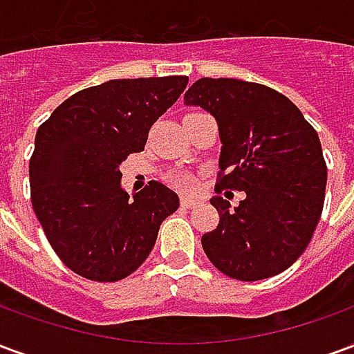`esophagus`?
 Masks as SVG:
<instances>
[{
  "label": "esophagus",
  "instance_id": "obj_1",
  "mask_svg": "<svg viewBox=\"0 0 354 354\" xmlns=\"http://www.w3.org/2000/svg\"><path fill=\"white\" fill-rule=\"evenodd\" d=\"M197 203H199V199H195L192 195H182V207L184 208H192L193 205H197Z\"/></svg>",
  "mask_w": 354,
  "mask_h": 354
}]
</instances>
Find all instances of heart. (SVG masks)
<instances>
[{"instance_id":"b5f03b06","label":"heart","mask_w":354,"mask_h":354,"mask_svg":"<svg viewBox=\"0 0 354 354\" xmlns=\"http://www.w3.org/2000/svg\"><path fill=\"white\" fill-rule=\"evenodd\" d=\"M170 182H172V185L180 187V189H193V187H195V178H193L192 174H185V172L172 174V176H170Z\"/></svg>"}]
</instances>
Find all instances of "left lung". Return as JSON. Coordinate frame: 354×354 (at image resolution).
Instances as JSON below:
<instances>
[{
  "label": "left lung",
  "instance_id": "obj_1",
  "mask_svg": "<svg viewBox=\"0 0 354 354\" xmlns=\"http://www.w3.org/2000/svg\"><path fill=\"white\" fill-rule=\"evenodd\" d=\"M185 106L214 115L222 187L245 192L231 210L216 195L220 222L201 243L212 266L237 281L282 273L304 254L324 207L326 162L317 131L284 96L241 80L195 81Z\"/></svg>",
  "mask_w": 354,
  "mask_h": 354
}]
</instances>
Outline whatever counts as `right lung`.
Wrapping results in <instances>:
<instances>
[{
    "label": "right lung",
    "mask_w": 354,
    "mask_h": 354,
    "mask_svg": "<svg viewBox=\"0 0 354 354\" xmlns=\"http://www.w3.org/2000/svg\"><path fill=\"white\" fill-rule=\"evenodd\" d=\"M185 75L111 80L83 88L37 129L32 205L53 250L88 281L115 282L151 252L180 199L161 182L129 197L119 165L144 151L151 124L178 100Z\"/></svg>",
    "instance_id": "add662e5"
}]
</instances>
